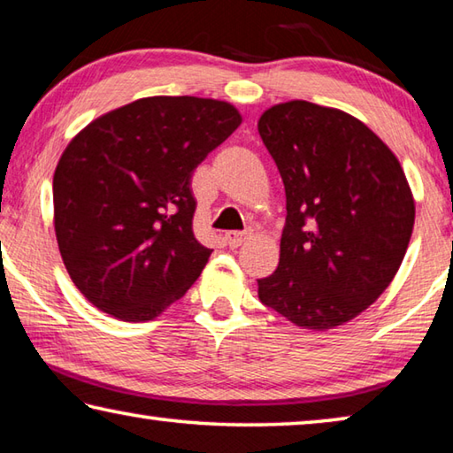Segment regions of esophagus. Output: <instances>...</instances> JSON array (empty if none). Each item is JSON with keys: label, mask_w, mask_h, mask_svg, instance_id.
<instances>
[{"label": "esophagus", "mask_w": 453, "mask_h": 453, "mask_svg": "<svg viewBox=\"0 0 453 453\" xmlns=\"http://www.w3.org/2000/svg\"><path fill=\"white\" fill-rule=\"evenodd\" d=\"M250 237H251L250 232H227L226 234V242H227L229 248H240V245L243 242H248Z\"/></svg>", "instance_id": "obj_1"}]
</instances>
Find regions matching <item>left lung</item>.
<instances>
[{"label":"left lung","mask_w":453,"mask_h":453,"mask_svg":"<svg viewBox=\"0 0 453 453\" xmlns=\"http://www.w3.org/2000/svg\"><path fill=\"white\" fill-rule=\"evenodd\" d=\"M257 132L286 188L278 270L264 305L326 332L378 300L402 265L416 203L394 151L349 113L303 99L265 110Z\"/></svg>","instance_id":"left-lung-1"}]
</instances>
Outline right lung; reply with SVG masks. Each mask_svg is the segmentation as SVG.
<instances>
[{
  "label": "right lung",
  "instance_id": "right-lung-1",
  "mask_svg": "<svg viewBox=\"0 0 453 453\" xmlns=\"http://www.w3.org/2000/svg\"><path fill=\"white\" fill-rule=\"evenodd\" d=\"M240 124L227 102L143 97L91 121L61 153L59 254L97 310L148 321L194 286L211 250L194 235L191 175Z\"/></svg>",
  "mask_w": 453,
  "mask_h": 453
}]
</instances>
